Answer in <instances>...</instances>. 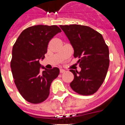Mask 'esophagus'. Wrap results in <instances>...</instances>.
Returning <instances> with one entry per match:
<instances>
[{
  "label": "esophagus",
  "mask_w": 125,
  "mask_h": 125,
  "mask_svg": "<svg viewBox=\"0 0 125 125\" xmlns=\"http://www.w3.org/2000/svg\"><path fill=\"white\" fill-rule=\"evenodd\" d=\"M60 73H63L65 72V70H64V69H60Z\"/></svg>",
  "instance_id": "esophagus-1"
}]
</instances>
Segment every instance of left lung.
<instances>
[{
	"label": "left lung",
	"mask_w": 125,
	"mask_h": 125,
	"mask_svg": "<svg viewBox=\"0 0 125 125\" xmlns=\"http://www.w3.org/2000/svg\"><path fill=\"white\" fill-rule=\"evenodd\" d=\"M74 49V58L81 71L71 69L74 80L70 86L82 95L95 93L101 87L108 69L109 49L103 36L89 26L70 24L60 25Z\"/></svg>",
	"instance_id": "left-lung-1"
}]
</instances>
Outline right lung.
I'll return each mask as SVG.
<instances>
[{
  "label": "right lung",
  "mask_w": 125,
  "mask_h": 125,
  "mask_svg": "<svg viewBox=\"0 0 125 125\" xmlns=\"http://www.w3.org/2000/svg\"><path fill=\"white\" fill-rule=\"evenodd\" d=\"M62 32L56 25H36L26 28L12 49L11 69L14 82L22 97L33 104L48 98L51 83L60 73L58 67L47 69L40 63L47 52L50 40Z\"/></svg>",
  "instance_id": "right-lung-1"
}]
</instances>
